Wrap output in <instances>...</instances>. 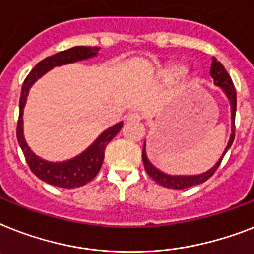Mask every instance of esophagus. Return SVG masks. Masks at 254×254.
<instances>
[{
	"mask_svg": "<svg viewBox=\"0 0 254 254\" xmlns=\"http://www.w3.org/2000/svg\"><path fill=\"white\" fill-rule=\"evenodd\" d=\"M141 113L138 112H130L127 116V121H141Z\"/></svg>",
	"mask_w": 254,
	"mask_h": 254,
	"instance_id": "34e87169",
	"label": "esophagus"
}]
</instances>
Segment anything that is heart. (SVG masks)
I'll list each match as a JSON object with an SVG mask.
<instances>
[{
  "mask_svg": "<svg viewBox=\"0 0 254 254\" xmlns=\"http://www.w3.org/2000/svg\"><path fill=\"white\" fill-rule=\"evenodd\" d=\"M184 66L180 64H172L170 66H167L166 69L163 70V75L166 79H176L180 78L184 74Z\"/></svg>",
  "mask_w": 254,
  "mask_h": 254,
  "instance_id": "heart-1",
  "label": "heart"
}]
</instances>
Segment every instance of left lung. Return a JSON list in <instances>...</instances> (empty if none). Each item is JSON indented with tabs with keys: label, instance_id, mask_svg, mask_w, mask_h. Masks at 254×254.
<instances>
[{
	"label": "left lung",
	"instance_id": "left-lung-1",
	"mask_svg": "<svg viewBox=\"0 0 254 254\" xmlns=\"http://www.w3.org/2000/svg\"><path fill=\"white\" fill-rule=\"evenodd\" d=\"M210 75L214 79V83L216 86L223 88V91L227 95L228 100L231 103V119H232V133H231L230 141H228V145L224 150L223 155L220 156V159L218 160L215 166L209 170L207 172L202 175H195V176H170V175H166L160 172L159 170H156L155 167L152 166L151 163L148 162L147 156H146V142L143 145V150H142V159H143V164H145V170L148 174V176L151 177L152 180H155L156 183L162 187L171 188V189H185V188H190L193 185H198L205 183L206 180H209L210 177L215 174V171L218 170V167L220 166L223 156L226 155L228 148L231 147L232 142L235 139V115H236V90H235L234 82L231 79L230 74L226 71L224 66L222 64L213 57L211 60V67H210Z\"/></svg>",
	"mask_w": 254,
	"mask_h": 254
}]
</instances>
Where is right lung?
Masks as SVG:
<instances>
[{
  "label": "right lung",
  "instance_id": "add662e5",
  "mask_svg": "<svg viewBox=\"0 0 254 254\" xmlns=\"http://www.w3.org/2000/svg\"><path fill=\"white\" fill-rule=\"evenodd\" d=\"M99 49L100 48L98 47H74V48L56 53L51 57H47L31 70L22 86L19 99V117H18V125H16V138H18V142H19V146L23 151V155L30 170L39 179L48 184L55 185V187L71 189V188L83 187L90 183L98 175L99 170L102 167L107 145L121 130L123 123L116 124L112 127L107 129L86 151L82 152L77 158L64 163L45 162L31 151L23 137L22 115H23V107L26 104L28 90L34 84V82H36V79H39L43 74L47 73L52 67L94 57L98 55Z\"/></svg>",
  "mask_w": 254,
  "mask_h": 254
}]
</instances>
